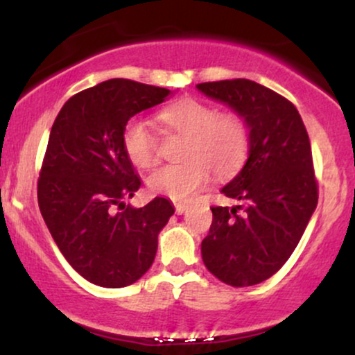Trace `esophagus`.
Instances as JSON below:
<instances>
[{
	"label": "esophagus",
	"mask_w": 355,
	"mask_h": 355,
	"mask_svg": "<svg viewBox=\"0 0 355 355\" xmlns=\"http://www.w3.org/2000/svg\"><path fill=\"white\" fill-rule=\"evenodd\" d=\"M187 210H189V205H187V203H175V211H177L178 215L185 214Z\"/></svg>",
	"instance_id": "obj_1"
}]
</instances>
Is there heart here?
Returning a JSON list of instances; mask_svg holds the SVG:
<instances>
[{"mask_svg":"<svg viewBox=\"0 0 355 355\" xmlns=\"http://www.w3.org/2000/svg\"><path fill=\"white\" fill-rule=\"evenodd\" d=\"M158 120L170 132L189 137L187 162L164 165L146 177L148 189L172 200H190L209 182L210 172L220 178L232 177L242 168L250 150V133L237 113L218 110L197 98H180L158 112ZM121 145L128 160L138 168L157 162L158 144L152 126L141 118H130L123 126Z\"/></svg>","mask_w":355,"mask_h":355,"instance_id":"obj_1","label":"heart"}]
</instances>
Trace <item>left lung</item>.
Segmentation results:
<instances>
[{
    "label": "left lung",
    "instance_id": "obj_1",
    "mask_svg": "<svg viewBox=\"0 0 355 355\" xmlns=\"http://www.w3.org/2000/svg\"><path fill=\"white\" fill-rule=\"evenodd\" d=\"M210 98L230 105L250 128L245 166L225 197L239 205L211 207L202 242L205 267L232 287H248L279 272L302 239L319 200L309 133L292 101L252 80L198 83Z\"/></svg>",
    "mask_w": 355,
    "mask_h": 355
}]
</instances>
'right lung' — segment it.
<instances>
[{
  "mask_svg": "<svg viewBox=\"0 0 355 355\" xmlns=\"http://www.w3.org/2000/svg\"><path fill=\"white\" fill-rule=\"evenodd\" d=\"M170 89L133 80L103 81L73 95L51 126L38 178V205L53 240L88 282L118 288L152 267L173 215L166 198L125 205L141 182L121 145L123 126Z\"/></svg>",
  "mask_w": 355,
  "mask_h": 355,
  "instance_id": "right-lung-1",
  "label": "right lung"
}]
</instances>
